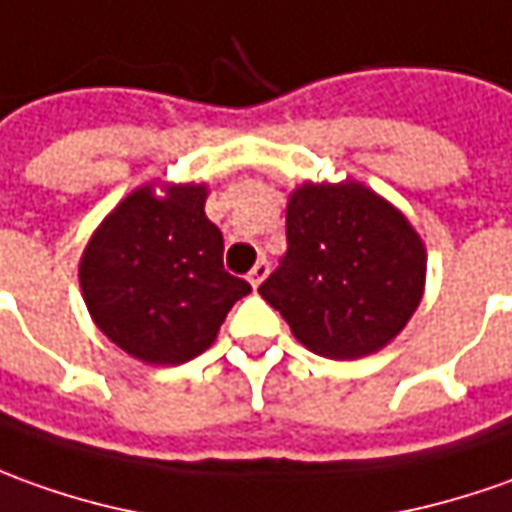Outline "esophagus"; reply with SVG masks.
Masks as SVG:
<instances>
[{
    "label": "esophagus",
    "instance_id": "34e87169",
    "mask_svg": "<svg viewBox=\"0 0 512 512\" xmlns=\"http://www.w3.org/2000/svg\"><path fill=\"white\" fill-rule=\"evenodd\" d=\"M269 277V260L266 257H260L255 263V269L249 271V283H252V288H257V285L263 283Z\"/></svg>",
    "mask_w": 512,
    "mask_h": 512
}]
</instances>
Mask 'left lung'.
Masks as SVG:
<instances>
[{"label":"left lung","instance_id":"1","mask_svg":"<svg viewBox=\"0 0 512 512\" xmlns=\"http://www.w3.org/2000/svg\"><path fill=\"white\" fill-rule=\"evenodd\" d=\"M285 238L280 269L257 291L316 356L378 353L423 300V238L395 204L356 179L302 182L288 196Z\"/></svg>","mask_w":512,"mask_h":512}]
</instances>
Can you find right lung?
Instances as JSON below:
<instances>
[{"label":"right lung","instance_id":"1","mask_svg":"<svg viewBox=\"0 0 512 512\" xmlns=\"http://www.w3.org/2000/svg\"><path fill=\"white\" fill-rule=\"evenodd\" d=\"M207 184H142L100 221L78 266L103 336L145 364H184L218 336L252 285L224 271Z\"/></svg>","mask_w":512,"mask_h":512}]
</instances>
